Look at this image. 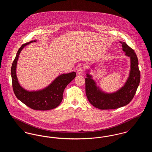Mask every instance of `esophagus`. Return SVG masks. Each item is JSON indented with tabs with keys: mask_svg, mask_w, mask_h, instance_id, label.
<instances>
[{
	"mask_svg": "<svg viewBox=\"0 0 152 152\" xmlns=\"http://www.w3.org/2000/svg\"><path fill=\"white\" fill-rule=\"evenodd\" d=\"M77 75H82L84 73V69L82 67H79L76 71Z\"/></svg>",
	"mask_w": 152,
	"mask_h": 152,
	"instance_id": "1",
	"label": "esophagus"
}]
</instances>
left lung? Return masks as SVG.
<instances>
[{"mask_svg":"<svg viewBox=\"0 0 152 152\" xmlns=\"http://www.w3.org/2000/svg\"><path fill=\"white\" fill-rule=\"evenodd\" d=\"M122 44L123 50L131 60L129 77L124 86L113 94H104L98 89L91 76L87 74L86 78V93L89 102L100 109H113L129 104L136 94L140 81V71L138 61L134 51L125 42Z\"/></svg>","mask_w":152,"mask_h":152,"instance_id":"obj_1","label":"left lung"}]
</instances>
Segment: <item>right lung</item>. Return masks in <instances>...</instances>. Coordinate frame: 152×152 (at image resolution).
<instances>
[{
  "instance_id": "1",
  "label": "right lung",
  "mask_w": 152,
  "mask_h": 152,
  "mask_svg": "<svg viewBox=\"0 0 152 152\" xmlns=\"http://www.w3.org/2000/svg\"><path fill=\"white\" fill-rule=\"evenodd\" d=\"M34 42H36L35 40ZM23 44L17 52L13 61L11 74L12 88L16 97L30 108L37 110H47L56 108L63 100V94L65 87L75 79L76 73L72 72L60 75L51 84L42 91L28 92L19 85L16 75V67L19 55L22 49L27 44Z\"/></svg>"
}]
</instances>
